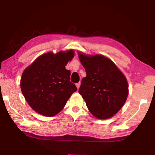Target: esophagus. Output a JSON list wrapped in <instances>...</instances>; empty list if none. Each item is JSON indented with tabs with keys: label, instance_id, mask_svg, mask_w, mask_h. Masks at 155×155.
I'll return each mask as SVG.
<instances>
[{
	"label": "esophagus",
	"instance_id": "esophagus-1",
	"mask_svg": "<svg viewBox=\"0 0 155 155\" xmlns=\"http://www.w3.org/2000/svg\"><path fill=\"white\" fill-rule=\"evenodd\" d=\"M80 85H81V83H80V82L76 83V86H77V87L78 89L80 87Z\"/></svg>",
	"mask_w": 155,
	"mask_h": 155
}]
</instances>
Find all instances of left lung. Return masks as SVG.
I'll use <instances>...</instances> for the list:
<instances>
[{
  "instance_id": "obj_1",
  "label": "left lung",
  "mask_w": 155,
  "mask_h": 155,
  "mask_svg": "<svg viewBox=\"0 0 155 155\" xmlns=\"http://www.w3.org/2000/svg\"><path fill=\"white\" fill-rule=\"evenodd\" d=\"M78 54L87 74L81 81L78 92L91 114L98 119L109 118L127 101L128 87L126 77L105 57Z\"/></svg>"
}]
</instances>
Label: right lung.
<instances>
[{
  "label": "right lung",
  "instance_id": "1",
  "mask_svg": "<svg viewBox=\"0 0 155 155\" xmlns=\"http://www.w3.org/2000/svg\"><path fill=\"white\" fill-rule=\"evenodd\" d=\"M74 57V51L51 52L39 57L26 68L20 87L31 108L46 116H53L64 108L72 93L77 91L65 66Z\"/></svg>",
  "mask_w": 155,
  "mask_h": 155
}]
</instances>
